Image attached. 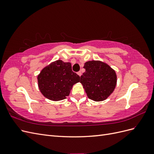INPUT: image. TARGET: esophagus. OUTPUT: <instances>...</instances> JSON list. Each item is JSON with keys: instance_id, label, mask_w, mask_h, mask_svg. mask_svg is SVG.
I'll list each match as a JSON object with an SVG mask.
<instances>
[{"instance_id": "34e87169", "label": "esophagus", "mask_w": 154, "mask_h": 154, "mask_svg": "<svg viewBox=\"0 0 154 154\" xmlns=\"http://www.w3.org/2000/svg\"><path fill=\"white\" fill-rule=\"evenodd\" d=\"M77 74H78V75H79V76H81V75H82V72H81V71H78V72H77Z\"/></svg>"}]
</instances>
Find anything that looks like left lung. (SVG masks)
<instances>
[{
	"label": "left lung",
	"instance_id": "1",
	"mask_svg": "<svg viewBox=\"0 0 154 154\" xmlns=\"http://www.w3.org/2000/svg\"><path fill=\"white\" fill-rule=\"evenodd\" d=\"M85 72L80 76V83L88 98L96 101L106 99L116 85L115 71L108 65L100 61H89L85 63Z\"/></svg>",
	"mask_w": 154,
	"mask_h": 154
}]
</instances>
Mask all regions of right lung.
<instances>
[{"instance_id":"right-lung-1","label":"right lung","mask_w":154,"mask_h":154,"mask_svg":"<svg viewBox=\"0 0 154 154\" xmlns=\"http://www.w3.org/2000/svg\"><path fill=\"white\" fill-rule=\"evenodd\" d=\"M80 76L72 71L71 63L62 60L51 63L38 76L40 91L53 101L66 99L72 85L80 82Z\"/></svg>"}]
</instances>
